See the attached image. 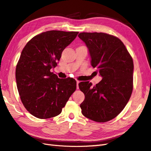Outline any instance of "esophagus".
Listing matches in <instances>:
<instances>
[{"label":"esophagus","mask_w":151,"mask_h":151,"mask_svg":"<svg viewBox=\"0 0 151 151\" xmlns=\"http://www.w3.org/2000/svg\"><path fill=\"white\" fill-rule=\"evenodd\" d=\"M76 88H79V87H78V83H80V81L78 80H76Z\"/></svg>","instance_id":"obj_1"}]
</instances>
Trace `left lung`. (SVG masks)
<instances>
[{"mask_svg":"<svg viewBox=\"0 0 151 151\" xmlns=\"http://www.w3.org/2000/svg\"><path fill=\"white\" fill-rule=\"evenodd\" d=\"M78 37L88 49L91 65L103 79L94 86L82 82L85 94L82 114L92 121L105 122L114 119L127 105L133 88V61L125 45L114 36L103 32H82Z\"/></svg>","mask_w":151,"mask_h":151,"instance_id":"8db88e82","label":"left lung"}]
</instances>
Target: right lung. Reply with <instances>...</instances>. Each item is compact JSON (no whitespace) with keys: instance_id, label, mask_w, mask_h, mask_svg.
<instances>
[{"instance_id":"obj_1","label":"right lung","mask_w":151,"mask_h":151,"mask_svg":"<svg viewBox=\"0 0 151 151\" xmlns=\"http://www.w3.org/2000/svg\"><path fill=\"white\" fill-rule=\"evenodd\" d=\"M78 32L50 30L32 37L23 49L16 68L17 86L29 112L45 119L59 115L76 88L71 78H59L50 71Z\"/></svg>"}]
</instances>
